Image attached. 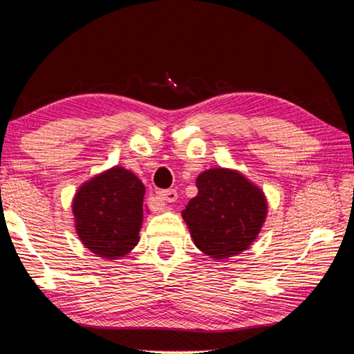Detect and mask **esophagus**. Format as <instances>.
<instances>
[{"instance_id": "obj_1", "label": "esophagus", "mask_w": 354, "mask_h": 354, "mask_svg": "<svg viewBox=\"0 0 354 354\" xmlns=\"http://www.w3.org/2000/svg\"><path fill=\"white\" fill-rule=\"evenodd\" d=\"M158 198L164 201V203H175V201L178 199V193H176V190H173V189L162 190V192L158 193Z\"/></svg>"}]
</instances>
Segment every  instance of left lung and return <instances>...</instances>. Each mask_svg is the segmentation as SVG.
<instances>
[{
    "mask_svg": "<svg viewBox=\"0 0 354 354\" xmlns=\"http://www.w3.org/2000/svg\"><path fill=\"white\" fill-rule=\"evenodd\" d=\"M198 195L183 210L195 245L213 259L250 248L268 213L266 193L239 170L214 167L196 178Z\"/></svg>",
    "mask_w": 354,
    "mask_h": 354,
    "instance_id": "obj_1",
    "label": "left lung"
}]
</instances>
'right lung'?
I'll use <instances>...</instances> for the list:
<instances>
[{
    "mask_svg": "<svg viewBox=\"0 0 354 354\" xmlns=\"http://www.w3.org/2000/svg\"><path fill=\"white\" fill-rule=\"evenodd\" d=\"M145 187L133 171L115 165L87 179L72 201L75 230L95 256L115 261L140 242Z\"/></svg>",
    "mask_w": 354,
    "mask_h": 354,
    "instance_id": "obj_1",
    "label": "right lung"
}]
</instances>
